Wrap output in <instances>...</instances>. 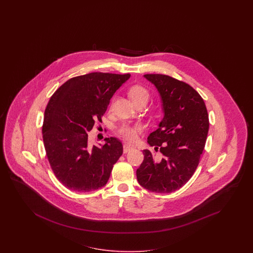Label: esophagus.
I'll return each instance as SVG.
<instances>
[{"label":"esophagus","mask_w":253,"mask_h":253,"mask_svg":"<svg viewBox=\"0 0 253 253\" xmlns=\"http://www.w3.org/2000/svg\"><path fill=\"white\" fill-rule=\"evenodd\" d=\"M132 149H133L132 146H128V145H124V146H123V152H124V153H128V152H130V150H132Z\"/></svg>","instance_id":"1"}]
</instances>
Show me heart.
Returning <instances> with one entry per match:
<instances>
[{
    "label": "heart",
    "instance_id": "1",
    "mask_svg": "<svg viewBox=\"0 0 253 253\" xmlns=\"http://www.w3.org/2000/svg\"><path fill=\"white\" fill-rule=\"evenodd\" d=\"M129 96L131 101L134 104H137L139 102H147L149 99V92L145 87L140 85H134L130 87L129 90ZM140 130V127L138 125H129V124H123L120 128L119 133L127 141H135L137 138L138 131Z\"/></svg>",
    "mask_w": 253,
    "mask_h": 253
}]
</instances>
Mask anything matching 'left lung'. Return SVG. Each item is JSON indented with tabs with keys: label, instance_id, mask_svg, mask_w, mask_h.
Returning a JSON list of instances; mask_svg holds the SVG:
<instances>
[{
	"label": "left lung",
	"instance_id": "1",
	"mask_svg": "<svg viewBox=\"0 0 253 253\" xmlns=\"http://www.w3.org/2000/svg\"><path fill=\"white\" fill-rule=\"evenodd\" d=\"M144 77L162 101L164 117L147 137L162 159L144 150V161L136 170L138 183L149 191L171 193L186 184L199 166L210 125L207 108L199 92L184 82L162 74Z\"/></svg>",
	"mask_w": 253,
	"mask_h": 253
}]
</instances>
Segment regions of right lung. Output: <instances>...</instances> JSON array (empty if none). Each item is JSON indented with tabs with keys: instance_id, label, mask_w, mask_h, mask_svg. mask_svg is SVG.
Here are the masks:
<instances>
[{
	"instance_id": "add662e5",
	"label": "right lung",
	"mask_w": 253,
	"mask_h": 253,
	"mask_svg": "<svg viewBox=\"0 0 253 253\" xmlns=\"http://www.w3.org/2000/svg\"><path fill=\"white\" fill-rule=\"evenodd\" d=\"M130 74L92 72L61 85L44 111L42 138L54 175L71 191H93L109 179L123 155L122 142L106 138L99 146L89 144L88 132L101 122L116 91Z\"/></svg>"
}]
</instances>
